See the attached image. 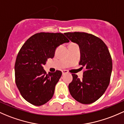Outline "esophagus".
<instances>
[{"label":"esophagus","mask_w":124,"mask_h":124,"mask_svg":"<svg viewBox=\"0 0 124 124\" xmlns=\"http://www.w3.org/2000/svg\"><path fill=\"white\" fill-rule=\"evenodd\" d=\"M62 74H67V73H68V71H66V70H62Z\"/></svg>","instance_id":"1"}]
</instances>
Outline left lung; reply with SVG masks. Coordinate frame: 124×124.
<instances>
[{"instance_id": "8db88e82", "label": "left lung", "mask_w": 124, "mask_h": 124, "mask_svg": "<svg viewBox=\"0 0 124 124\" xmlns=\"http://www.w3.org/2000/svg\"><path fill=\"white\" fill-rule=\"evenodd\" d=\"M64 34L79 46V65L85 69L83 79L72 74L69 91L73 98L81 103H92L103 94L109 85L112 70L111 56L105 43L94 35L80 32Z\"/></svg>"}]
</instances>
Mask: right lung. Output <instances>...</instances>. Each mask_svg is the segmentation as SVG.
<instances>
[{
    "instance_id": "right-lung-1",
    "label": "right lung",
    "mask_w": 124,
    "mask_h": 124,
    "mask_svg": "<svg viewBox=\"0 0 124 124\" xmlns=\"http://www.w3.org/2000/svg\"><path fill=\"white\" fill-rule=\"evenodd\" d=\"M62 33L40 32L30 37L21 48L15 64V83L25 100L41 106L52 98L62 72L47 74L43 69L48 58H53L56 48L68 43Z\"/></svg>"
}]
</instances>
